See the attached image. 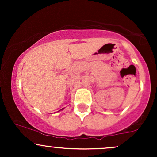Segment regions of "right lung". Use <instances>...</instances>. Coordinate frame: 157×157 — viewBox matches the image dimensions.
I'll return each mask as SVG.
<instances>
[{
    "label": "right lung",
    "instance_id": "1",
    "mask_svg": "<svg viewBox=\"0 0 157 157\" xmlns=\"http://www.w3.org/2000/svg\"><path fill=\"white\" fill-rule=\"evenodd\" d=\"M61 110H63V109H61Z\"/></svg>",
    "mask_w": 157,
    "mask_h": 157
}]
</instances>
